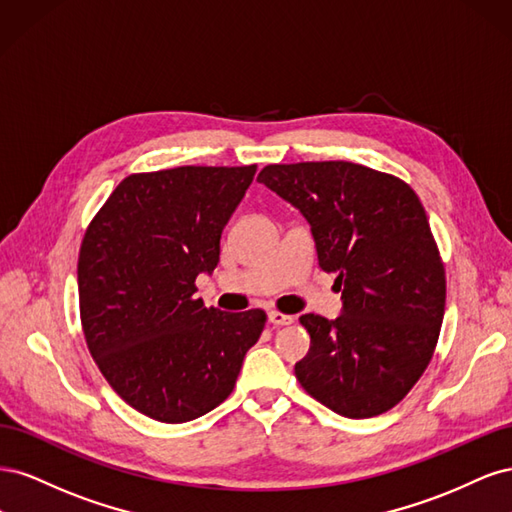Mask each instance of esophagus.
I'll return each mask as SVG.
<instances>
[{
  "label": "esophagus",
  "mask_w": 512,
  "mask_h": 512,
  "mask_svg": "<svg viewBox=\"0 0 512 512\" xmlns=\"http://www.w3.org/2000/svg\"><path fill=\"white\" fill-rule=\"evenodd\" d=\"M269 322L273 324V327H286V324H292V316H286L282 312H269Z\"/></svg>",
  "instance_id": "obj_1"
}]
</instances>
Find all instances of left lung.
<instances>
[{"mask_svg": "<svg viewBox=\"0 0 512 512\" xmlns=\"http://www.w3.org/2000/svg\"><path fill=\"white\" fill-rule=\"evenodd\" d=\"M258 181L303 213L320 269L345 286L335 320L299 318L312 346L297 380L348 418L391 410L423 376L444 318L446 275L421 200L399 177L342 160L269 164Z\"/></svg>", "mask_w": 512, "mask_h": 512, "instance_id": "obj_1", "label": "left lung"}]
</instances>
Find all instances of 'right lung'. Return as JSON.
I'll return each instance as SVG.
<instances>
[{"instance_id":"add662e5","label":"right lung","mask_w":512,"mask_h":512,"mask_svg":"<svg viewBox=\"0 0 512 512\" xmlns=\"http://www.w3.org/2000/svg\"><path fill=\"white\" fill-rule=\"evenodd\" d=\"M256 175L250 166H177L123 179L87 226L79 305L87 348L128 406L188 423L235 389L262 309L228 314L196 299Z\"/></svg>"}]
</instances>
